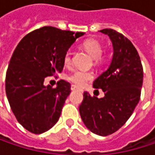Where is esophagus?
Here are the masks:
<instances>
[{"label":"esophagus","mask_w":155,"mask_h":155,"mask_svg":"<svg viewBox=\"0 0 155 155\" xmlns=\"http://www.w3.org/2000/svg\"><path fill=\"white\" fill-rule=\"evenodd\" d=\"M71 90H72V91H81V92H82V91H83L81 89L78 88L77 86H75V85H72V87H71Z\"/></svg>","instance_id":"obj_1"}]
</instances>
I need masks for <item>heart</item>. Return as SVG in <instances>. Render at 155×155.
Here are the masks:
<instances>
[{
	"label": "heart",
	"instance_id": "heart-1",
	"mask_svg": "<svg viewBox=\"0 0 155 155\" xmlns=\"http://www.w3.org/2000/svg\"><path fill=\"white\" fill-rule=\"evenodd\" d=\"M85 50L93 57L96 59V61H99L101 59V54L103 52V47L101 42H99L96 39H88L83 42L82 44ZM64 61L66 64H68L71 62V51H67L64 54ZM93 78V73L90 71H85L81 69H75L72 73H70L67 76V79L74 83L77 86H83L85 85L89 81H91Z\"/></svg>",
	"mask_w": 155,
	"mask_h": 155
}]
</instances>
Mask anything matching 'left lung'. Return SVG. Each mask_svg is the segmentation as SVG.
Segmentation results:
<instances>
[{
	"label": "left lung",
	"mask_w": 155,
	"mask_h": 155,
	"mask_svg": "<svg viewBox=\"0 0 155 155\" xmlns=\"http://www.w3.org/2000/svg\"><path fill=\"white\" fill-rule=\"evenodd\" d=\"M100 31L108 35L113 45L108 68L93 81V87L101 89L105 96L99 99L85 91L79 111L88 129L106 137L117 131L138 104L143 72L139 54L129 39L111 28Z\"/></svg>",
	"instance_id": "obj_1"
}]
</instances>
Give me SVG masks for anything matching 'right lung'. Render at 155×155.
<instances>
[{
  "label": "right lung",
  "instance_id": "add662e5",
  "mask_svg": "<svg viewBox=\"0 0 155 155\" xmlns=\"http://www.w3.org/2000/svg\"><path fill=\"white\" fill-rule=\"evenodd\" d=\"M83 35L47 26L18 44L7 69L5 91L17 120L28 131L42 134L58 121L71 84L60 80L53 89L44 81L63 71L65 53Z\"/></svg>",
  "mask_w": 155,
  "mask_h": 155
}]
</instances>
